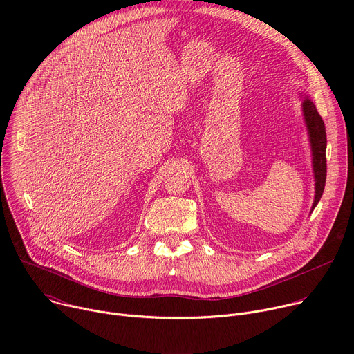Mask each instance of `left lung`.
Here are the masks:
<instances>
[{
  "label": "left lung",
  "instance_id": "obj_1",
  "mask_svg": "<svg viewBox=\"0 0 354 354\" xmlns=\"http://www.w3.org/2000/svg\"><path fill=\"white\" fill-rule=\"evenodd\" d=\"M304 96L301 104L302 119H304L307 134L311 147V157H313V171H314V182H315V196L311 212L317 207L318 201L322 197L326 180V131L322 118L319 116L313 100L301 92Z\"/></svg>",
  "mask_w": 354,
  "mask_h": 354
}]
</instances>
